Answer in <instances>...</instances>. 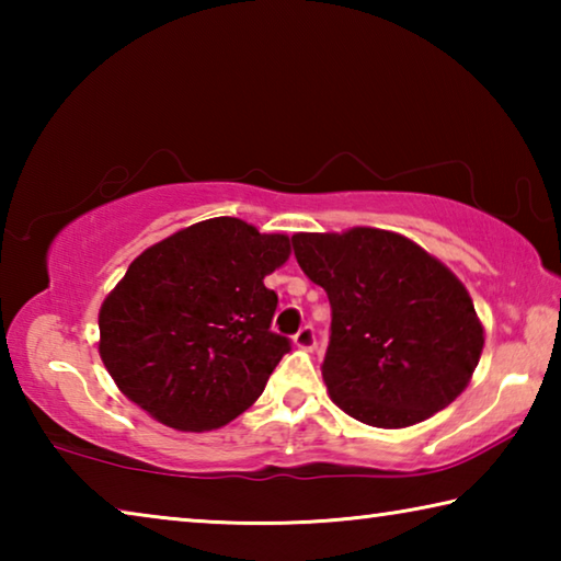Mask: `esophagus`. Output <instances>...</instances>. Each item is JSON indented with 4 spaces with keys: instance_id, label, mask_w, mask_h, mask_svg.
Listing matches in <instances>:
<instances>
[{
    "instance_id": "34e87169",
    "label": "esophagus",
    "mask_w": 561,
    "mask_h": 561,
    "mask_svg": "<svg viewBox=\"0 0 561 561\" xmlns=\"http://www.w3.org/2000/svg\"><path fill=\"white\" fill-rule=\"evenodd\" d=\"M291 344L297 348H314L317 336H314V327H301L297 334H294Z\"/></svg>"
}]
</instances>
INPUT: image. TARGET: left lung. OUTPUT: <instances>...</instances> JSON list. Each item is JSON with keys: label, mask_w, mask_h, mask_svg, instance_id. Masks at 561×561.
I'll use <instances>...</instances> for the list:
<instances>
[{"label": "left lung", "mask_w": 561, "mask_h": 561, "mask_svg": "<svg viewBox=\"0 0 561 561\" xmlns=\"http://www.w3.org/2000/svg\"><path fill=\"white\" fill-rule=\"evenodd\" d=\"M291 247L331 304L321 376L341 411L374 428H408L465 391L485 331L443 262L376 227L297 232Z\"/></svg>", "instance_id": "8db88e82"}]
</instances>
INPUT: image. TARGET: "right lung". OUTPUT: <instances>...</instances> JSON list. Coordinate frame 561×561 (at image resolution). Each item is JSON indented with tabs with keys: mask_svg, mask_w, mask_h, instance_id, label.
<instances>
[{
	"mask_svg": "<svg viewBox=\"0 0 561 561\" xmlns=\"http://www.w3.org/2000/svg\"><path fill=\"white\" fill-rule=\"evenodd\" d=\"M287 234L213 217L148 247L99 311V354L121 393L175 431L222 428L267 386L289 339L274 334L264 277Z\"/></svg>",
	"mask_w": 561,
	"mask_h": 561,
	"instance_id": "1",
	"label": "right lung"
}]
</instances>
